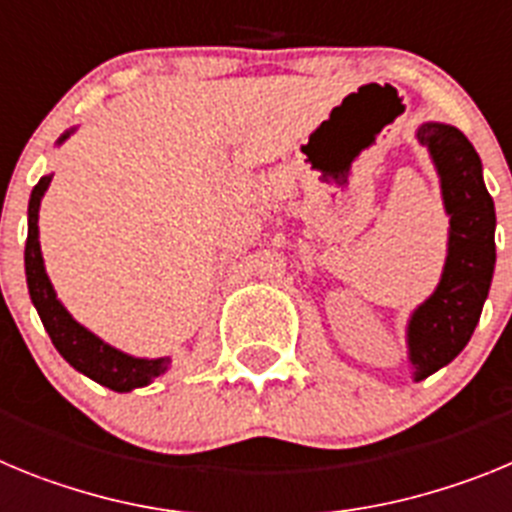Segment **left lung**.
<instances>
[{"mask_svg":"<svg viewBox=\"0 0 512 512\" xmlns=\"http://www.w3.org/2000/svg\"><path fill=\"white\" fill-rule=\"evenodd\" d=\"M418 140L436 161L443 205L451 215L441 284L415 310L408 330L415 379H425L456 359L477 328L495 269V205L482 182V161L467 135L451 125L425 122Z\"/></svg>","mask_w":512,"mask_h":512,"instance_id":"1","label":"left lung"}]
</instances>
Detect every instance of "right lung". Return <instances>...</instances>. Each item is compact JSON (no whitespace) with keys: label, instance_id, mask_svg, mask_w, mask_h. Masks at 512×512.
Masks as SVG:
<instances>
[{"label":"right lung","instance_id":"right-lung-1","mask_svg":"<svg viewBox=\"0 0 512 512\" xmlns=\"http://www.w3.org/2000/svg\"><path fill=\"white\" fill-rule=\"evenodd\" d=\"M48 184H51V176H43L35 184L33 194H30V207H27L25 274L27 289H30L33 305L38 307L40 320H43L53 346L58 348V354L69 361L74 369H79L81 374H87L89 379L115 392H128L135 390V387H143L151 379H156L158 374L166 372L169 359H133V356L122 354L117 348L99 341L87 328H81L66 312V307L56 300V292H53L51 282H48V274H45L38 241V207Z\"/></svg>","mask_w":512,"mask_h":512}]
</instances>
